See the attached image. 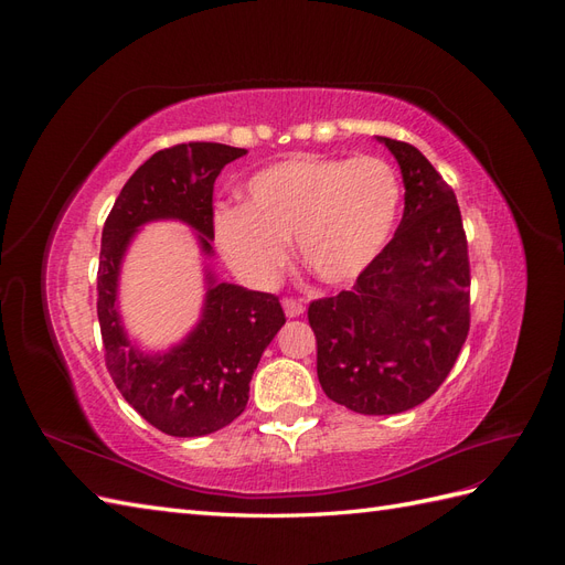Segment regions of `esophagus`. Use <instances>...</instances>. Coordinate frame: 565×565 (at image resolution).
<instances>
[{"mask_svg":"<svg viewBox=\"0 0 565 565\" xmlns=\"http://www.w3.org/2000/svg\"><path fill=\"white\" fill-rule=\"evenodd\" d=\"M282 309H285V316L287 318H299L303 313V303L299 299H282Z\"/></svg>","mask_w":565,"mask_h":565,"instance_id":"34e87169","label":"esophagus"}]
</instances>
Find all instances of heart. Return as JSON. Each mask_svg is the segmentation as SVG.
<instances>
[{
    "instance_id": "b5f03b06",
    "label": "heart",
    "mask_w": 565,
    "mask_h": 565,
    "mask_svg": "<svg viewBox=\"0 0 565 565\" xmlns=\"http://www.w3.org/2000/svg\"><path fill=\"white\" fill-rule=\"evenodd\" d=\"M401 198L396 169L382 158L299 156L254 174L245 207L218 210L214 231L228 266L252 287L276 285L295 237L306 270L347 285L388 243Z\"/></svg>"
}]
</instances>
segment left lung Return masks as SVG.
<instances>
[{"instance_id":"left-lung-1","label":"left lung","mask_w":565,"mask_h":565,"mask_svg":"<svg viewBox=\"0 0 565 565\" xmlns=\"http://www.w3.org/2000/svg\"><path fill=\"white\" fill-rule=\"evenodd\" d=\"M377 139L401 164L405 210L391 243L351 289L311 301L318 380L361 415H396L446 382L469 334V252L452 188L405 141Z\"/></svg>"}]
</instances>
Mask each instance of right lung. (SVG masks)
Returning a JSON list of instances; mask_svg holds the SVG:
<instances>
[{"label": "right lung", "mask_w": 565, "mask_h": 565, "mask_svg": "<svg viewBox=\"0 0 565 565\" xmlns=\"http://www.w3.org/2000/svg\"><path fill=\"white\" fill-rule=\"evenodd\" d=\"M245 152L207 141L158 150L119 191L100 235L96 311L106 367L125 401L167 436H207L243 415L252 374L285 324V313L276 295L216 282L207 273L195 330L167 353L148 355L131 344L119 322V264L139 226L158 218H179L195 228L202 252L212 254L214 181Z\"/></svg>", "instance_id": "1"}]
</instances>
